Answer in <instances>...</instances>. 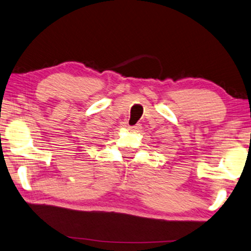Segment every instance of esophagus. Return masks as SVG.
Returning <instances> with one entry per match:
<instances>
[{"instance_id": "1", "label": "esophagus", "mask_w": 251, "mask_h": 251, "mask_svg": "<svg viewBox=\"0 0 251 251\" xmlns=\"http://www.w3.org/2000/svg\"><path fill=\"white\" fill-rule=\"evenodd\" d=\"M141 129V126L140 125H136V126H128V130L130 131H138Z\"/></svg>"}]
</instances>
